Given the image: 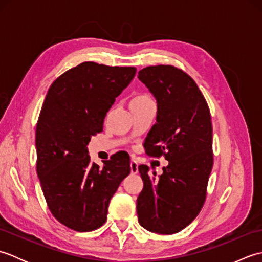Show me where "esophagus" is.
I'll use <instances>...</instances> for the list:
<instances>
[{
	"mask_svg": "<svg viewBox=\"0 0 262 262\" xmlns=\"http://www.w3.org/2000/svg\"><path fill=\"white\" fill-rule=\"evenodd\" d=\"M130 172H132V174H136L138 172V163L135 160H132V162H130Z\"/></svg>",
	"mask_w": 262,
	"mask_h": 262,
	"instance_id": "esophagus-1",
	"label": "esophagus"
}]
</instances>
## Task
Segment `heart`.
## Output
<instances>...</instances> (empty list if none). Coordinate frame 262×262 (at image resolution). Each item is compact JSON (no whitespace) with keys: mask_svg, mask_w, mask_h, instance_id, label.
I'll use <instances>...</instances> for the list:
<instances>
[{"mask_svg":"<svg viewBox=\"0 0 262 262\" xmlns=\"http://www.w3.org/2000/svg\"><path fill=\"white\" fill-rule=\"evenodd\" d=\"M151 99L148 96H146V94H141V96H137L136 98H134V100H148Z\"/></svg>","mask_w":262,"mask_h":262,"instance_id":"heart-1","label":"heart"}]
</instances>
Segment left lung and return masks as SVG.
I'll list each match as a JSON object with an SVG mask.
<instances>
[{
  "label": "left lung",
  "mask_w": 262,
  "mask_h": 262,
  "mask_svg": "<svg viewBox=\"0 0 262 262\" xmlns=\"http://www.w3.org/2000/svg\"><path fill=\"white\" fill-rule=\"evenodd\" d=\"M140 79L157 99V122L144 147L169 165L157 178L140 165L144 187L137 197L140 224L159 234L185 229L199 214L213 168V128L208 104L190 76L171 65L148 66Z\"/></svg>",
  "instance_id": "obj_1"
}]
</instances>
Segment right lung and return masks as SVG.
<instances>
[{
    "mask_svg": "<svg viewBox=\"0 0 262 262\" xmlns=\"http://www.w3.org/2000/svg\"><path fill=\"white\" fill-rule=\"evenodd\" d=\"M135 74V68L84 62L57 77L47 92L36 128L37 174L48 208L69 229L102 226L111 197L130 173L128 154L116 153L100 168L86 146Z\"/></svg>",
    "mask_w": 262,
    "mask_h": 262,
    "instance_id": "add662e5",
    "label": "right lung"
}]
</instances>
